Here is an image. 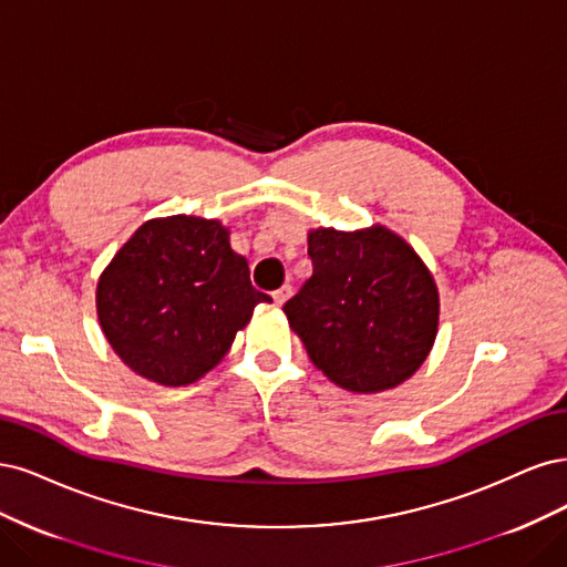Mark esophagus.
<instances>
[{"label":"esophagus","mask_w":567,"mask_h":567,"mask_svg":"<svg viewBox=\"0 0 567 567\" xmlns=\"http://www.w3.org/2000/svg\"><path fill=\"white\" fill-rule=\"evenodd\" d=\"M289 297H291V287H289V285H285V287H280V289L272 291V301H276L278 306H282Z\"/></svg>","instance_id":"obj_1"}]
</instances>
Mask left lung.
Masks as SVG:
<instances>
[{
	"label": "left lung",
	"mask_w": 567,
	"mask_h": 567,
	"mask_svg": "<svg viewBox=\"0 0 567 567\" xmlns=\"http://www.w3.org/2000/svg\"><path fill=\"white\" fill-rule=\"evenodd\" d=\"M313 276L285 313L341 389L377 393L412 377L437 330V289L414 249L386 228L308 235Z\"/></svg>",
	"instance_id": "obj_1"
}]
</instances>
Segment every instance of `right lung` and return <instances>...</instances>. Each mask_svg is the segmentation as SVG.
Segmentation results:
<instances>
[{
    "instance_id": "1",
    "label": "right lung",
    "mask_w": 567,
    "mask_h": 567,
    "mask_svg": "<svg viewBox=\"0 0 567 567\" xmlns=\"http://www.w3.org/2000/svg\"><path fill=\"white\" fill-rule=\"evenodd\" d=\"M245 257L209 218L143 224L103 270L99 320L115 353L162 386H186L226 355L257 303Z\"/></svg>"
}]
</instances>
